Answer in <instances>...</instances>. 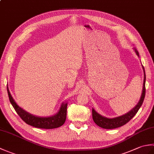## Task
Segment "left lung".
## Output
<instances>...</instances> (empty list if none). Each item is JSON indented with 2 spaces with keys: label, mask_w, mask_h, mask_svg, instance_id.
Instances as JSON below:
<instances>
[{
  "label": "left lung",
  "mask_w": 154,
  "mask_h": 154,
  "mask_svg": "<svg viewBox=\"0 0 154 154\" xmlns=\"http://www.w3.org/2000/svg\"><path fill=\"white\" fill-rule=\"evenodd\" d=\"M134 51L136 52V55H138V57H140L138 51H137L136 49L134 48ZM142 66L143 71V89H142V93L141 94V97H140V100L138 101V104H137L131 110L129 111V112H127L126 114H123V115L118 116V117L112 118V119L102 116L101 114L97 112L93 108V110H92L93 119L97 125L104 129L116 128L122 126L123 125H124V124H126V123L128 122L129 121L136 115V114L138 112V110L140 109V108L141 107L142 104L143 103V99H144L145 94H146V88H145L146 73H145L144 67H143V65H142Z\"/></svg>",
  "instance_id": "1"
}]
</instances>
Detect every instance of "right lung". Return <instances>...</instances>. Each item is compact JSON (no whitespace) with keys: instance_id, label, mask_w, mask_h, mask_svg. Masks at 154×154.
<instances>
[{"instance_id":"right-lung-1","label":"right lung","mask_w":154,"mask_h":154,"mask_svg":"<svg viewBox=\"0 0 154 154\" xmlns=\"http://www.w3.org/2000/svg\"><path fill=\"white\" fill-rule=\"evenodd\" d=\"M7 92L10 102L14 107L16 112L28 125L38 128L53 129L61 126L65 123L67 116V102L66 101L61 103L60 110L54 115L50 116H38L28 112L27 111L19 106L12 97L8 87Z\"/></svg>"}]
</instances>
